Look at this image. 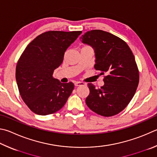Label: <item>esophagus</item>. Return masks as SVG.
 I'll return each instance as SVG.
<instances>
[{
	"mask_svg": "<svg viewBox=\"0 0 157 157\" xmlns=\"http://www.w3.org/2000/svg\"><path fill=\"white\" fill-rule=\"evenodd\" d=\"M85 84L83 82H75V86H82V85H84Z\"/></svg>",
	"mask_w": 157,
	"mask_h": 157,
	"instance_id": "esophagus-1",
	"label": "esophagus"
}]
</instances>
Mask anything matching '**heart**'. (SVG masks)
Listing matches in <instances>:
<instances>
[{"mask_svg":"<svg viewBox=\"0 0 157 157\" xmlns=\"http://www.w3.org/2000/svg\"><path fill=\"white\" fill-rule=\"evenodd\" d=\"M86 47H90L89 46H84V47H83L82 48H86Z\"/></svg>","mask_w":157,"mask_h":157,"instance_id":"heart-1","label":"heart"}]
</instances>
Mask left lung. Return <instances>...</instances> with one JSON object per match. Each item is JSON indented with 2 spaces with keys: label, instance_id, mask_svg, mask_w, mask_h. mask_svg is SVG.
I'll return each instance as SVG.
<instances>
[{
  "label": "left lung",
  "instance_id": "obj_1",
  "mask_svg": "<svg viewBox=\"0 0 157 157\" xmlns=\"http://www.w3.org/2000/svg\"><path fill=\"white\" fill-rule=\"evenodd\" d=\"M80 39L95 50V69L104 75L101 88L88 84L90 93L86 104L99 115H117L130 103L138 86L139 73L135 56L126 42L107 31L91 30Z\"/></svg>",
  "mask_w": 157,
  "mask_h": 157
}]
</instances>
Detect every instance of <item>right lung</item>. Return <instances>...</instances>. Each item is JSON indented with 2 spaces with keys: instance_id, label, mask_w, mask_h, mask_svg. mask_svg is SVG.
<instances>
[{
  "instance_id": "right-lung-1",
  "label": "right lung",
  "mask_w": 157,
  "mask_h": 157,
  "mask_svg": "<svg viewBox=\"0 0 157 157\" xmlns=\"http://www.w3.org/2000/svg\"><path fill=\"white\" fill-rule=\"evenodd\" d=\"M81 31H49L33 40L16 65V79L22 100L37 115L56 113L66 104L74 88L73 82L61 83L53 77L70 45Z\"/></svg>"
}]
</instances>
